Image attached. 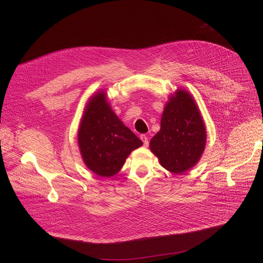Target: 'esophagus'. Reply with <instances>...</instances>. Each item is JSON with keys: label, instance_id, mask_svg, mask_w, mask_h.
<instances>
[{"label": "esophagus", "instance_id": "1", "mask_svg": "<svg viewBox=\"0 0 263 263\" xmlns=\"http://www.w3.org/2000/svg\"><path fill=\"white\" fill-rule=\"evenodd\" d=\"M140 139L142 140V142H144V146H148L149 145V138L147 135H140Z\"/></svg>", "mask_w": 263, "mask_h": 263}]
</instances>
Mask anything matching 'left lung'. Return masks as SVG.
<instances>
[{"label": "left lung", "mask_w": 263, "mask_h": 263, "mask_svg": "<svg viewBox=\"0 0 263 263\" xmlns=\"http://www.w3.org/2000/svg\"><path fill=\"white\" fill-rule=\"evenodd\" d=\"M206 130L192 97L178 90L165 105L161 128L150 140V149L161 165L172 173H182L200 160Z\"/></svg>", "instance_id": "left-lung-1"}]
</instances>
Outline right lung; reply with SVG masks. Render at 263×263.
<instances>
[{"label": "right lung", "instance_id": "1", "mask_svg": "<svg viewBox=\"0 0 263 263\" xmlns=\"http://www.w3.org/2000/svg\"><path fill=\"white\" fill-rule=\"evenodd\" d=\"M79 147L89 169L101 177L116 174L142 141L126 127L99 92L87 104L78 134Z\"/></svg>", "mask_w": 263, "mask_h": 263}]
</instances>
